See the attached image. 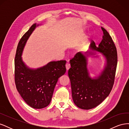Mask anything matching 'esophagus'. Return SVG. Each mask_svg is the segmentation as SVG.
Masks as SVG:
<instances>
[{"label": "esophagus", "mask_w": 129, "mask_h": 129, "mask_svg": "<svg viewBox=\"0 0 129 129\" xmlns=\"http://www.w3.org/2000/svg\"><path fill=\"white\" fill-rule=\"evenodd\" d=\"M66 70H67V71H68V70L71 68V65H70L69 63H67L66 64Z\"/></svg>", "instance_id": "34e87169"}]
</instances>
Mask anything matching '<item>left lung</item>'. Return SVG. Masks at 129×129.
Masks as SVG:
<instances>
[{
    "instance_id": "8db88e82",
    "label": "left lung",
    "mask_w": 129,
    "mask_h": 129,
    "mask_svg": "<svg viewBox=\"0 0 129 129\" xmlns=\"http://www.w3.org/2000/svg\"><path fill=\"white\" fill-rule=\"evenodd\" d=\"M101 28L103 36L99 46L92 42L87 52L77 53L70 60L71 68L68 74L73 102L84 110L94 108L102 103L109 96L114 83L117 64V50L110 34L103 27ZM99 54L105 58L104 67L92 78L87 68L88 58H98Z\"/></svg>"
}]
</instances>
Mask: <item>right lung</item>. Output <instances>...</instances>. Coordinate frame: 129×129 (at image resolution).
I'll list each match as a JSON object with an SVG mask.
<instances>
[{
    "mask_svg": "<svg viewBox=\"0 0 129 129\" xmlns=\"http://www.w3.org/2000/svg\"><path fill=\"white\" fill-rule=\"evenodd\" d=\"M41 24L35 23L21 38L15 57V82L18 91L25 102L34 109L49 104L56 84L66 72L65 60L50 61L37 68L29 67L22 60L25 46L30 35Z\"/></svg>",
    "mask_w": 129,
    "mask_h": 129,
    "instance_id": "right-lung-1",
    "label": "right lung"
}]
</instances>
